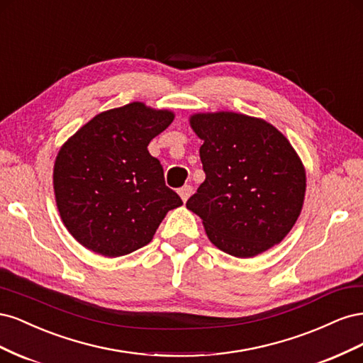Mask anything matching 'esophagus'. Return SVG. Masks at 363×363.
<instances>
[{"label": "esophagus", "mask_w": 363, "mask_h": 363, "mask_svg": "<svg viewBox=\"0 0 363 363\" xmlns=\"http://www.w3.org/2000/svg\"><path fill=\"white\" fill-rule=\"evenodd\" d=\"M179 194H180L183 201H188V199H189L191 194H192V186L191 184H184L183 188L179 189Z\"/></svg>", "instance_id": "obj_1"}]
</instances>
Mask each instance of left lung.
<instances>
[{
  "mask_svg": "<svg viewBox=\"0 0 363 363\" xmlns=\"http://www.w3.org/2000/svg\"><path fill=\"white\" fill-rule=\"evenodd\" d=\"M203 139L206 180L186 203L211 242L235 257L279 244L298 218L306 174L289 140L267 121L232 112L191 116Z\"/></svg>",
  "mask_w": 363,
  "mask_h": 363,
  "instance_id": "8db88e82",
  "label": "left lung"
}]
</instances>
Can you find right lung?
I'll use <instances>...</instances> for the list:
<instances>
[{
	"label": "right lung",
	"instance_id": "add662e5",
	"mask_svg": "<svg viewBox=\"0 0 363 363\" xmlns=\"http://www.w3.org/2000/svg\"><path fill=\"white\" fill-rule=\"evenodd\" d=\"M172 119L168 111L130 103L96 115L62 147L54 192L63 224L83 247L106 257L128 255L183 204L147 148Z\"/></svg>",
	"mask_w": 363,
	"mask_h": 363
}]
</instances>
